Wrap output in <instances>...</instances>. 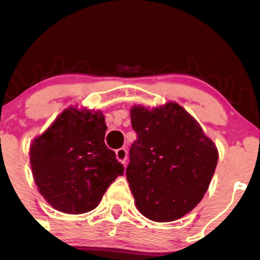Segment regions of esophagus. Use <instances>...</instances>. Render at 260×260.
I'll list each match as a JSON object with an SVG mask.
<instances>
[{"mask_svg":"<svg viewBox=\"0 0 260 260\" xmlns=\"http://www.w3.org/2000/svg\"><path fill=\"white\" fill-rule=\"evenodd\" d=\"M116 157H117V160L120 161L121 164H126L127 161V150L124 148H120L116 150Z\"/></svg>","mask_w":260,"mask_h":260,"instance_id":"1","label":"esophagus"}]
</instances>
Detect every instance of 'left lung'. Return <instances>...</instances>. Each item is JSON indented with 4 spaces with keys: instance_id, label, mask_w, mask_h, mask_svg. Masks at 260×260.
<instances>
[{
    "instance_id": "8db88e82",
    "label": "left lung",
    "mask_w": 260,
    "mask_h": 260,
    "mask_svg": "<svg viewBox=\"0 0 260 260\" xmlns=\"http://www.w3.org/2000/svg\"><path fill=\"white\" fill-rule=\"evenodd\" d=\"M137 132L127 181L142 215L170 222L192 211L215 172L216 145L190 113L175 101L149 109L131 107Z\"/></svg>"
}]
</instances>
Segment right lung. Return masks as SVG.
Returning <instances> with one entry per match:
<instances>
[{
	"instance_id": "right-lung-1",
	"label": "right lung",
	"mask_w": 260,
	"mask_h": 260,
	"mask_svg": "<svg viewBox=\"0 0 260 260\" xmlns=\"http://www.w3.org/2000/svg\"><path fill=\"white\" fill-rule=\"evenodd\" d=\"M107 126L100 110L70 106L32 139L29 159L44 199L64 214H84L99 205L123 165L106 147Z\"/></svg>"
}]
</instances>
